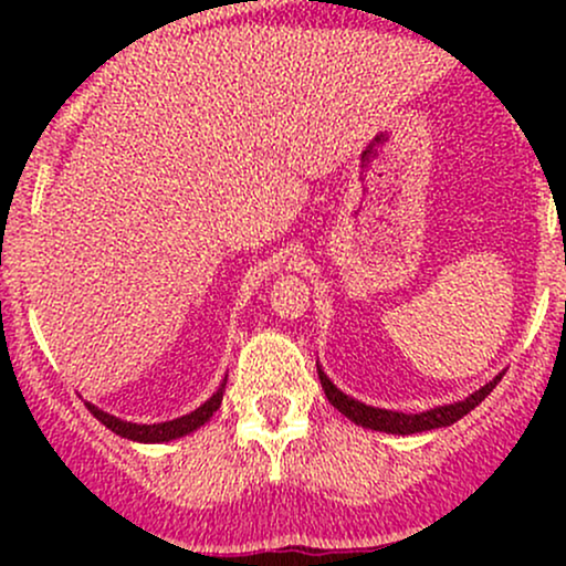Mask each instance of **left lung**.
<instances>
[{
	"instance_id": "1",
	"label": "left lung",
	"mask_w": 566,
	"mask_h": 566,
	"mask_svg": "<svg viewBox=\"0 0 566 566\" xmlns=\"http://www.w3.org/2000/svg\"><path fill=\"white\" fill-rule=\"evenodd\" d=\"M500 378H503V373L495 375V378L486 382V386L479 388V391H473L471 396H465L463 401H454V405L426 409V412L407 415V412H394V409L369 407V405H365V401L350 399V396L343 394L340 388H337L335 382L329 380L327 375L322 373V367H319L322 388H324V394H327L329 405H333L337 412H343L350 420V423H356V426H361V428H373V431H382V433H401V437H409V433L433 431V428H444V426L458 423V420L463 418V415H469L473 407L482 405L486 396H490L492 388L497 386Z\"/></svg>"
}]
</instances>
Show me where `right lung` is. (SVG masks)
Instances as JSON below:
<instances>
[{
	"label": "right lung",
	"mask_w": 566,
	"mask_h": 566,
	"mask_svg": "<svg viewBox=\"0 0 566 566\" xmlns=\"http://www.w3.org/2000/svg\"><path fill=\"white\" fill-rule=\"evenodd\" d=\"M223 388H226V380L220 382L218 391L212 394L210 399L205 401V405L193 409V412L184 415V418H175V420H167V423H154V426H146V423H127V420L114 418V415L103 412V409H97L95 405H90V401H87V409L95 415L97 420H101L103 426L112 428L114 433H119V437L133 439V441H143V444H159V441L180 439V437H186V433L197 431L199 426H205L207 420L212 418V412H218L220 401H223Z\"/></svg>",
	"instance_id": "right-lung-1"
}]
</instances>
